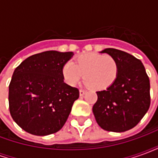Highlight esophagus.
Masks as SVG:
<instances>
[{"mask_svg":"<svg viewBox=\"0 0 158 158\" xmlns=\"http://www.w3.org/2000/svg\"><path fill=\"white\" fill-rule=\"evenodd\" d=\"M86 90L85 89H79V95H80V96H84L85 94Z\"/></svg>","mask_w":158,"mask_h":158,"instance_id":"34e87169","label":"esophagus"}]
</instances>
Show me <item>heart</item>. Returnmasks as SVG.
Returning a JSON list of instances; mask_svg holds the SVG:
<instances>
[{
  "instance_id": "b5f03b06",
  "label": "heart",
  "mask_w": 158,
  "mask_h": 158,
  "mask_svg": "<svg viewBox=\"0 0 158 158\" xmlns=\"http://www.w3.org/2000/svg\"><path fill=\"white\" fill-rule=\"evenodd\" d=\"M94 89L109 87L118 74V65L111 56L86 53L79 56L75 63L69 61L62 66V75L70 85H75L82 79Z\"/></svg>"
}]
</instances>
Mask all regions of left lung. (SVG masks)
<instances>
[{
    "label": "left lung",
    "mask_w": 158,
    "mask_h": 158,
    "mask_svg": "<svg viewBox=\"0 0 158 158\" xmlns=\"http://www.w3.org/2000/svg\"><path fill=\"white\" fill-rule=\"evenodd\" d=\"M101 52L116 60L118 74L109 87L96 92L93 113L102 129L124 132L137 125L149 109V77L142 62L134 56L113 48Z\"/></svg>",
    "instance_id": "8db88e82"
}]
</instances>
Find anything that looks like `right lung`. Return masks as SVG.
<instances>
[{"mask_svg":"<svg viewBox=\"0 0 158 158\" xmlns=\"http://www.w3.org/2000/svg\"><path fill=\"white\" fill-rule=\"evenodd\" d=\"M73 52L48 51L30 56L13 72L9 110L17 124L35 135H48L65 124L79 91L63 81L62 66Z\"/></svg>","mask_w":158,"mask_h":158,"instance_id":"right-lung-1","label":"right lung"}]
</instances>
